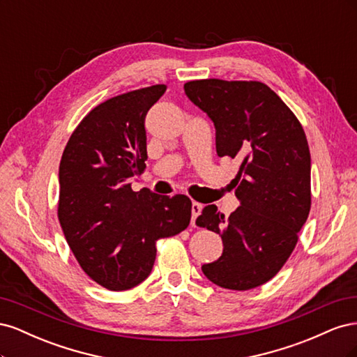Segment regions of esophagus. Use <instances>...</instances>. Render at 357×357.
I'll return each mask as SVG.
<instances>
[{"mask_svg":"<svg viewBox=\"0 0 357 357\" xmlns=\"http://www.w3.org/2000/svg\"><path fill=\"white\" fill-rule=\"evenodd\" d=\"M202 211V205L199 202H193L192 204V225L197 226V219L199 218V214Z\"/></svg>","mask_w":357,"mask_h":357,"instance_id":"34e87169","label":"esophagus"}]
</instances>
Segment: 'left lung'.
<instances>
[{
  "mask_svg": "<svg viewBox=\"0 0 357 357\" xmlns=\"http://www.w3.org/2000/svg\"><path fill=\"white\" fill-rule=\"evenodd\" d=\"M185 93L211 119L220 158L240 162V207L229 219L214 204L197 225L222 235L223 253L202 265L210 282L248 290L269 282L294 252L311 207V158L296 116L261 82L193 80Z\"/></svg>",
  "mask_w": 357,
  "mask_h": 357,
  "instance_id": "obj_1",
  "label": "left lung"
}]
</instances>
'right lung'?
<instances>
[{"mask_svg":"<svg viewBox=\"0 0 357 357\" xmlns=\"http://www.w3.org/2000/svg\"><path fill=\"white\" fill-rule=\"evenodd\" d=\"M165 84L117 95L91 110L70 137L59 165L58 218L83 271L109 290L138 286L152 273L156 241L185 231L192 201L142 189L144 119Z\"/></svg>","mask_w":357,"mask_h":357,"instance_id":"obj_1","label":"right lung"}]
</instances>
